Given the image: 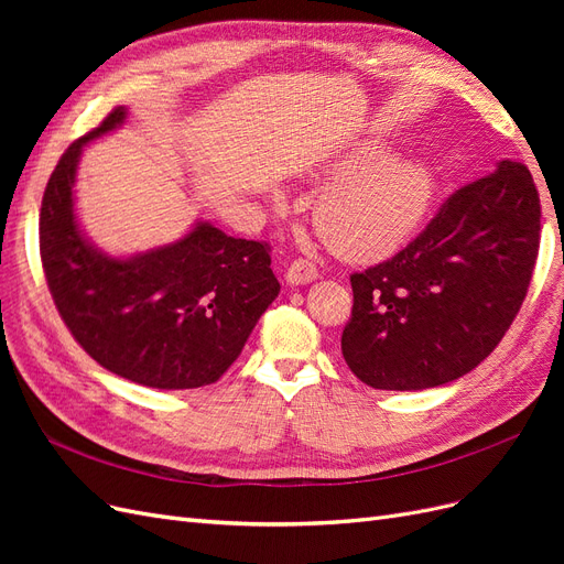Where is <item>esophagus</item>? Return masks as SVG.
<instances>
[{"instance_id": "34e87169", "label": "esophagus", "mask_w": 564, "mask_h": 564, "mask_svg": "<svg viewBox=\"0 0 564 564\" xmlns=\"http://www.w3.org/2000/svg\"><path fill=\"white\" fill-rule=\"evenodd\" d=\"M317 278V265L308 259H296L286 268V282L289 284H308Z\"/></svg>"}]
</instances>
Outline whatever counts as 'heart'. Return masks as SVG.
<instances>
[{"mask_svg":"<svg viewBox=\"0 0 564 564\" xmlns=\"http://www.w3.org/2000/svg\"><path fill=\"white\" fill-rule=\"evenodd\" d=\"M338 178L315 204V228L348 261H377L400 249L419 228L435 191L431 169L388 158L379 143H360L324 169Z\"/></svg>","mask_w":564,"mask_h":564,"instance_id":"1","label":"heart"}]
</instances>
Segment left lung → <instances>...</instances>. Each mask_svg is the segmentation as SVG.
I'll list each match as a JSON object with an SVG mask.
<instances>
[{
	"instance_id": "obj_1",
	"label": "left lung",
	"mask_w": 564,
	"mask_h": 564,
	"mask_svg": "<svg viewBox=\"0 0 564 564\" xmlns=\"http://www.w3.org/2000/svg\"><path fill=\"white\" fill-rule=\"evenodd\" d=\"M529 169L497 172L452 193L392 259L352 272L340 336L350 371L379 390H423L473 371L499 346L527 296L541 240Z\"/></svg>"
}]
</instances>
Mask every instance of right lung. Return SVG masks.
Instances as JSON below:
<instances>
[{
  "label": "right lung",
  "instance_id": "add662e5",
  "mask_svg": "<svg viewBox=\"0 0 564 564\" xmlns=\"http://www.w3.org/2000/svg\"><path fill=\"white\" fill-rule=\"evenodd\" d=\"M115 108L63 152L40 212L48 292L77 344L117 377L185 390L218 381L280 294L265 242L199 224L183 240L115 259L82 235L75 174L82 148L124 122Z\"/></svg>",
  "mask_w": 564,
  "mask_h": 564
}]
</instances>
